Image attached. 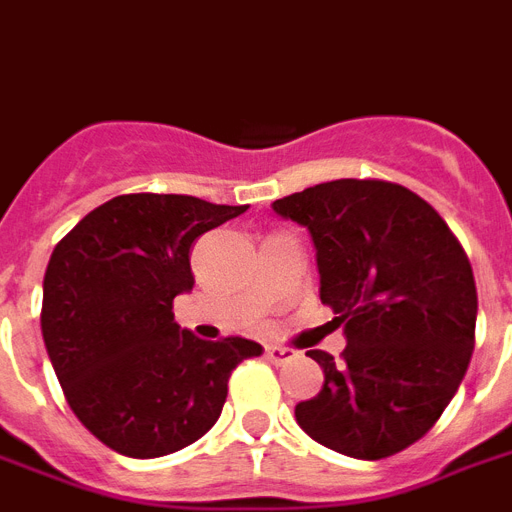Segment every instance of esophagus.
Wrapping results in <instances>:
<instances>
[{
	"label": "esophagus",
	"mask_w": 512,
	"mask_h": 512,
	"mask_svg": "<svg viewBox=\"0 0 512 512\" xmlns=\"http://www.w3.org/2000/svg\"><path fill=\"white\" fill-rule=\"evenodd\" d=\"M265 357H268L270 363L284 365V363H289V360H294V352L286 350V347H276V344H268V347H265Z\"/></svg>",
	"instance_id": "obj_1"
}]
</instances>
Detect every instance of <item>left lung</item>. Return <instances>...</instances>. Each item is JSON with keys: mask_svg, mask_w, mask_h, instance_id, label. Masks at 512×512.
<instances>
[{"mask_svg": "<svg viewBox=\"0 0 512 512\" xmlns=\"http://www.w3.org/2000/svg\"><path fill=\"white\" fill-rule=\"evenodd\" d=\"M307 228L342 357L313 350L323 389L294 407L310 439L357 460L418 442L458 392L473 352L476 281L429 202L400 184L339 178L273 202Z\"/></svg>", "mask_w": 512, "mask_h": 512, "instance_id": "left-lung-1", "label": "left lung"}]
</instances>
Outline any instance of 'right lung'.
<instances>
[{
	"mask_svg": "<svg viewBox=\"0 0 512 512\" xmlns=\"http://www.w3.org/2000/svg\"><path fill=\"white\" fill-rule=\"evenodd\" d=\"M247 205L186 194H120L54 247L44 273L41 334L78 421L128 458H162L220 418L228 376L263 355L252 339H199L173 318L191 292L199 236Z\"/></svg>",
	"mask_w": 512,
	"mask_h": 512,
	"instance_id": "1",
	"label": "right lung"
}]
</instances>
